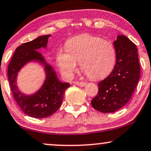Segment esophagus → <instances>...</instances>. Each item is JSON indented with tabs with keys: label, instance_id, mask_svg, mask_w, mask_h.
Returning <instances> with one entry per match:
<instances>
[{
	"label": "esophagus",
	"instance_id": "1",
	"mask_svg": "<svg viewBox=\"0 0 151 151\" xmlns=\"http://www.w3.org/2000/svg\"><path fill=\"white\" fill-rule=\"evenodd\" d=\"M74 83L79 86H84L86 84V82H83V81H75Z\"/></svg>",
	"mask_w": 151,
	"mask_h": 151
}]
</instances>
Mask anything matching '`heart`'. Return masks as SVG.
<instances>
[{"label":"heart","mask_w":151,"mask_h":151,"mask_svg":"<svg viewBox=\"0 0 151 151\" xmlns=\"http://www.w3.org/2000/svg\"><path fill=\"white\" fill-rule=\"evenodd\" d=\"M67 51L57 52L58 64L67 77H72L80 63L82 72L91 79H100L112 72L117 60L111 41L90 34L72 38L67 43Z\"/></svg>","instance_id":"b5f03b06"}]
</instances>
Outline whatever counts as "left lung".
<instances>
[{"label": "left lung", "mask_w": 151, "mask_h": 151, "mask_svg": "<svg viewBox=\"0 0 151 151\" xmlns=\"http://www.w3.org/2000/svg\"><path fill=\"white\" fill-rule=\"evenodd\" d=\"M113 43L117 52L115 66L98 83L99 93L91 101L93 108L104 113L115 112L128 103L140 77L137 46L124 35L118 36Z\"/></svg>", "instance_id": "obj_1"}]
</instances>
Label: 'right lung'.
Listing matches in <instances>:
<instances>
[{
	"label": "right lung",
	"instance_id": "1",
	"mask_svg": "<svg viewBox=\"0 0 151 151\" xmlns=\"http://www.w3.org/2000/svg\"><path fill=\"white\" fill-rule=\"evenodd\" d=\"M50 36H39L18 46L8 65V80L14 101L24 113L35 118H45L55 113L61 106L65 90L70 86L69 83L59 81L52 67L47 64L44 58L36 50L41 47L46 48ZM32 60L42 63L47 78L43 86L36 93L25 95L18 90L16 79L19 70L26 63Z\"/></svg>",
	"mask_w": 151,
	"mask_h": 151
}]
</instances>
